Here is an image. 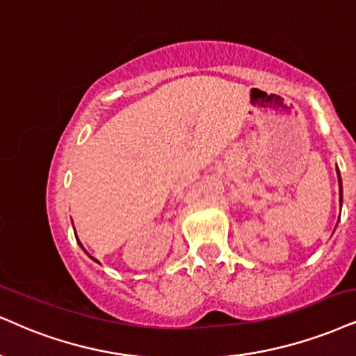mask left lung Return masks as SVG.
<instances>
[{
	"label": "left lung",
	"mask_w": 356,
	"mask_h": 356,
	"mask_svg": "<svg viewBox=\"0 0 356 356\" xmlns=\"http://www.w3.org/2000/svg\"><path fill=\"white\" fill-rule=\"evenodd\" d=\"M337 175H339V185H340V203H341V178H340L339 170H337Z\"/></svg>",
	"instance_id": "left-lung-1"
}]
</instances>
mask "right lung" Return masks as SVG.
I'll return each mask as SVG.
<instances>
[{
  "instance_id": "obj_1",
  "label": "right lung",
  "mask_w": 356,
  "mask_h": 356,
  "mask_svg": "<svg viewBox=\"0 0 356 356\" xmlns=\"http://www.w3.org/2000/svg\"><path fill=\"white\" fill-rule=\"evenodd\" d=\"M76 239H77V236H76ZM79 244H81V243H79ZM81 248H82V244H81ZM82 249H84V248H82ZM84 251H86V249H84ZM86 252H87V251H86ZM87 256H89L90 259H94V257H92V256H90V254H87ZM94 261H95V259H94Z\"/></svg>"
}]
</instances>
